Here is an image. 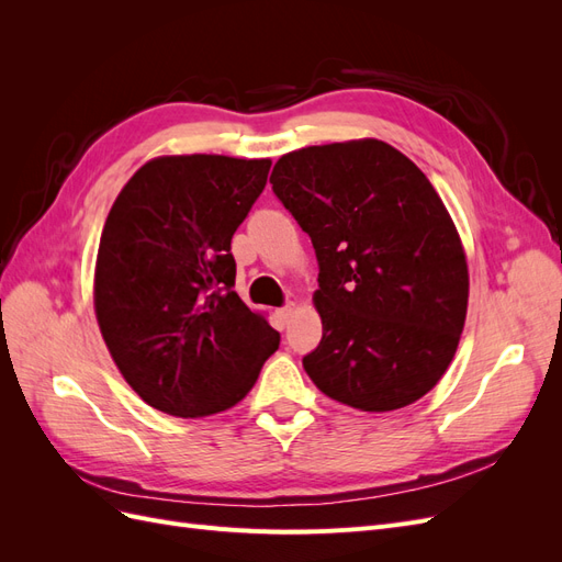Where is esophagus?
Masks as SVG:
<instances>
[{
	"mask_svg": "<svg viewBox=\"0 0 562 562\" xmlns=\"http://www.w3.org/2000/svg\"><path fill=\"white\" fill-rule=\"evenodd\" d=\"M293 312H295V304L293 302H288L285 304V307H281L277 314H279V318L283 321V323H288V318H291L293 316Z\"/></svg>",
	"mask_w": 562,
	"mask_h": 562,
	"instance_id": "1",
	"label": "esophagus"
}]
</instances>
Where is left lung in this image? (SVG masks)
<instances>
[{
  "instance_id": "8db88e82",
  "label": "left lung",
  "mask_w": 562,
  "mask_h": 562,
  "mask_svg": "<svg viewBox=\"0 0 562 562\" xmlns=\"http://www.w3.org/2000/svg\"><path fill=\"white\" fill-rule=\"evenodd\" d=\"M269 182L318 262L312 382L366 413L422 398L452 361L469 300L462 241L427 176L382 140H351L283 155Z\"/></svg>"
}]
</instances>
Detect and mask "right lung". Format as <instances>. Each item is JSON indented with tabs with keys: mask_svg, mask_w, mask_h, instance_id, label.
Wrapping results in <instances>:
<instances>
[{
	"mask_svg": "<svg viewBox=\"0 0 562 562\" xmlns=\"http://www.w3.org/2000/svg\"><path fill=\"white\" fill-rule=\"evenodd\" d=\"M269 166L220 155L151 159L105 220L98 326L124 380L161 413L227 411L279 349L281 335L236 295L232 255Z\"/></svg>",
	"mask_w": 562,
	"mask_h": 562,
	"instance_id": "add662e5",
	"label": "right lung"
}]
</instances>
